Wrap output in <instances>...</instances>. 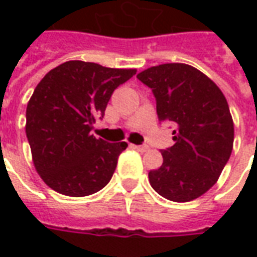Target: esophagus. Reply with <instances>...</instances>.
<instances>
[{
    "label": "esophagus",
    "instance_id": "34e87169",
    "mask_svg": "<svg viewBox=\"0 0 257 257\" xmlns=\"http://www.w3.org/2000/svg\"><path fill=\"white\" fill-rule=\"evenodd\" d=\"M134 149H135V150L140 151V153H145V151H147V150H149V147H147V146H146V145L134 146Z\"/></svg>",
    "mask_w": 257,
    "mask_h": 257
}]
</instances>
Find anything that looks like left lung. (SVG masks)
Returning a JSON list of instances; mask_svg holds the SVG:
<instances>
[{"instance_id": "left-lung-1", "label": "left lung", "mask_w": 257, "mask_h": 257, "mask_svg": "<svg viewBox=\"0 0 257 257\" xmlns=\"http://www.w3.org/2000/svg\"><path fill=\"white\" fill-rule=\"evenodd\" d=\"M151 88L160 121H169L175 145L162 150L164 162L149 172L153 189L164 198L189 202L217 182L231 156L234 122L219 86L184 63H165L140 71Z\"/></svg>"}]
</instances>
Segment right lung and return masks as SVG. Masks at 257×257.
<instances>
[{"mask_svg":"<svg viewBox=\"0 0 257 257\" xmlns=\"http://www.w3.org/2000/svg\"><path fill=\"white\" fill-rule=\"evenodd\" d=\"M135 74L136 68L70 60L40 81L27 103L26 135L47 186L68 197H86L110 182L128 143H107L90 131L114 89Z\"/></svg>","mask_w":257,"mask_h":257,"instance_id":"obj_1","label":"right lung"}]
</instances>
